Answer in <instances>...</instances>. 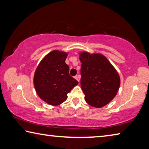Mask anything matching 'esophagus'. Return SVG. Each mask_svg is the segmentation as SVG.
Returning a JSON list of instances; mask_svg holds the SVG:
<instances>
[{
  "mask_svg": "<svg viewBox=\"0 0 149 149\" xmlns=\"http://www.w3.org/2000/svg\"><path fill=\"white\" fill-rule=\"evenodd\" d=\"M74 79H76V80H77L78 81H79V82H80V75H76V76L74 77Z\"/></svg>",
  "mask_w": 149,
  "mask_h": 149,
  "instance_id": "34e87169",
  "label": "esophagus"
}]
</instances>
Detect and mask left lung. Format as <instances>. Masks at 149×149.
I'll use <instances>...</instances> for the list:
<instances>
[{
    "label": "left lung",
    "mask_w": 149,
    "mask_h": 149,
    "mask_svg": "<svg viewBox=\"0 0 149 149\" xmlns=\"http://www.w3.org/2000/svg\"><path fill=\"white\" fill-rule=\"evenodd\" d=\"M80 85L85 100L90 105L101 108L108 104L118 92L120 79L116 69L101 54L82 52Z\"/></svg>",
    "instance_id": "obj_1"
}]
</instances>
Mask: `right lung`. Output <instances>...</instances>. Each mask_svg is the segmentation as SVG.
<instances>
[{
	"mask_svg": "<svg viewBox=\"0 0 149 149\" xmlns=\"http://www.w3.org/2000/svg\"><path fill=\"white\" fill-rule=\"evenodd\" d=\"M67 54L54 50L39 63L34 76V86L41 100L51 105H58L67 100V94L79 82L70 76L65 63Z\"/></svg>",
	"mask_w": 149,
	"mask_h": 149,
	"instance_id": "1",
	"label": "right lung"
}]
</instances>
